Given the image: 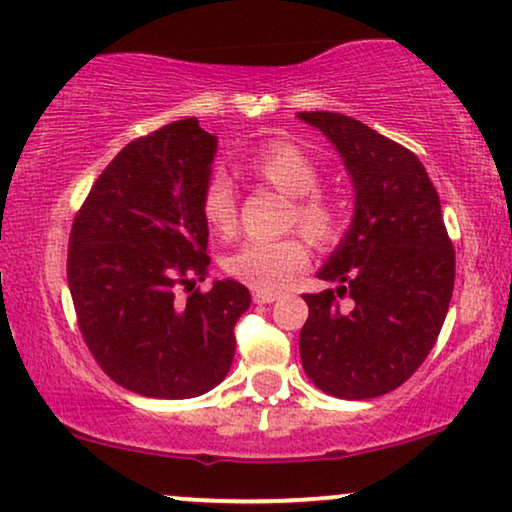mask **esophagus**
<instances>
[{
	"instance_id": "obj_1",
	"label": "esophagus",
	"mask_w": 512,
	"mask_h": 512,
	"mask_svg": "<svg viewBox=\"0 0 512 512\" xmlns=\"http://www.w3.org/2000/svg\"><path fill=\"white\" fill-rule=\"evenodd\" d=\"M276 299H281V295H278V292L252 290V302H255V304H271V302H276Z\"/></svg>"
}]
</instances>
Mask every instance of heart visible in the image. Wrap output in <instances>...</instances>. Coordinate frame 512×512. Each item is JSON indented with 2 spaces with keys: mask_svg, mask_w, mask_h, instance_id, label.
<instances>
[{
  "mask_svg": "<svg viewBox=\"0 0 512 512\" xmlns=\"http://www.w3.org/2000/svg\"><path fill=\"white\" fill-rule=\"evenodd\" d=\"M248 173L264 187L290 199L288 229H299L318 250H330L344 234V215L330 196L318 192L320 170L306 152L285 140L264 145L248 163ZM210 234L231 238L238 229V201L229 182L213 180L201 199ZM309 264L302 236L278 241H248L224 260V271L255 290H281Z\"/></svg>",
  "mask_w": 512,
  "mask_h": 512,
  "instance_id": "obj_1",
  "label": "heart"
}]
</instances>
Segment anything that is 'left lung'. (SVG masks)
I'll return each instance as SVG.
<instances>
[{"mask_svg":"<svg viewBox=\"0 0 512 512\" xmlns=\"http://www.w3.org/2000/svg\"><path fill=\"white\" fill-rule=\"evenodd\" d=\"M299 119L332 140L356 187L349 234L318 271L339 288L302 295V367L327 395L377 398L431 353L454 290V248L438 192L410 149L337 112Z\"/></svg>","mask_w":512,"mask_h":512,"instance_id":"left-lung-1","label":"left lung"}]
</instances>
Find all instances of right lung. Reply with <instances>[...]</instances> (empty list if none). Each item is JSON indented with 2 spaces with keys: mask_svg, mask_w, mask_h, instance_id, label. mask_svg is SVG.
<instances>
[{
  "mask_svg": "<svg viewBox=\"0 0 512 512\" xmlns=\"http://www.w3.org/2000/svg\"><path fill=\"white\" fill-rule=\"evenodd\" d=\"M215 147L194 117L142 135L102 170L72 222L67 283L81 337L109 379L147 398L220 384L250 306L248 288L229 278L199 288Z\"/></svg>",
  "mask_w": 512,
  "mask_h": 512,
  "instance_id": "1",
  "label": "right lung"
}]
</instances>
